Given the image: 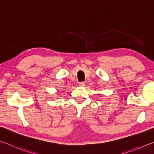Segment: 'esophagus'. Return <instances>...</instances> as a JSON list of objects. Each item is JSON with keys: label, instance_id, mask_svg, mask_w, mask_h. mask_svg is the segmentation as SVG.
Returning a JSON list of instances; mask_svg holds the SVG:
<instances>
[{"label": "esophagus", "instance_id": "esophagus-1", "mask_svg": "<svg viewBox=\"0 0 154 154\" xmlns=\"http://www.w3.org/2000/svg\"><path fill=\"white\" fill-rule=\"evenodd\" d=\"M79 86L80 87H84L85 86V82H80L79 83Z\"/></svg>", "mask_w": 154, "mask_h": 154}]
</instances>
